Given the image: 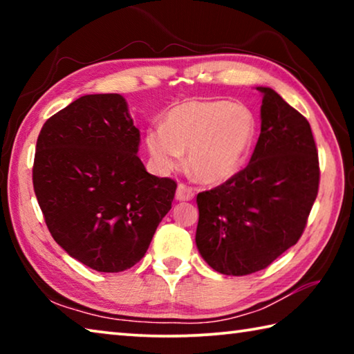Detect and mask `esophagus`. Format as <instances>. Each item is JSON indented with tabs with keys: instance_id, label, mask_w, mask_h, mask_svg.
<instances>
[{
	"instance_id": "1",
	"label": "esophagus",
	"mask_w": 354,
	"mask_h": 354,
	"mask_svg": "<svg viewBox=\"0 0 354 354\" xmlns=\"http://www.w3.org/2000/svg\"><path fill=\"white\" fill-rule=\"evenodd\" d=\"M175 198L178 201H190V200H194V190H192L190 187H187V185H185V184H179L178 189H176Z\"/></svg>"
}]
</instances>
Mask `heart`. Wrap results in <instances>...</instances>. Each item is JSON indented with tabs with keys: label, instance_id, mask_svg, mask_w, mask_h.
<instances>
[{
	"label": "heart",
	"instance_id": "1",
	"mask_svg": "<svg viewBox=\"0 0 354 354\" xmlns=\"http://www.w3.org/2000/svg\"><path fill=\"white\" fill-rule=\"evenodd\" d=\"M257 120L242 103L225 100L183 101L148 128L145 148L158 173L178 169L187 153L189 169L203 183L220 184L242 169L253 148Z\"/></svg>",
	"mask_w": 354,
	"mask_h": 354
}]
</instances>
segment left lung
<instances>
[{
	"instance_id": "1",
	"label": "left lung",
	"mask_w": 354,
	"mask_h": 354,
	"mask_svg": "<svg viewBox=\"0 0 354 354\" xmlns=\"http://www.w3.org/2000/svg\"><path fill=\"white\" fill-rule=\"evenodd\" d=\"M262 93L261 134L250 164L196 196L195 242L215 272L243 277L298 242L319 192L310 124L270 87Z\"/></svg>"
}]
</instances>
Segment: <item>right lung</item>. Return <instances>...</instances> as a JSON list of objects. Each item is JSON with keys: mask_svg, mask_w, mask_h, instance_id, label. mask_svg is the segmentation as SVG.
Masks as SVG:
<instances>
[{"mask_svg": "<svg viewBox=\"0 0 354 354\" xmlns=\"http://www.w3.org/2000/svg\"><path fill=\"white\" fill-rule=\"evenodd\" d=\"M139 145L140 131L118 93L80 97L39 134L32 183L48 230L97 272L139 262L171 209L176 183L149 175Z\"/></svg>", "mask_w": 354, "mask_h": 354, "instance_id": "obj_1", "label": "right lung"}]
</instances>
